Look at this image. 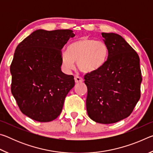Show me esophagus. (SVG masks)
<instances>
[{
    "label": "esophagus",
    "instance_id": "1",
    "mask_svg": "<svg viewBox=\"0 0 153 153\" xmlns=\"http://www.w3.org/2000/svg\"><path fill=\"white\" fill-rule=\"evenodd\" d=\"M74 79H75V82H76V83H80V82H83V79L81 77H79L78 76H75Z\"/></svg>",
    "mask_w": 153,
    "mask_h": 153
}]
</instances>
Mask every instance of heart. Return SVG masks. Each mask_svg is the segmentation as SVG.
Listing matches in <instances>:
<instances>
[{
	"label": "heart",
	"instance_id": "b5f03b06",
	"mask_svg": "<svg viewBox=\"0 0 153 153\" xmlns=\"http://www.w3.org/2000/svg\"><path fill=\"white\" fill-rule=\"evenodd\" d=\"M108 53V46L104 42L83 37L71 43L67 51L62 52V65L67 70H70L74 68V62H77L82 71L92 73L102 67Z\"/></svg>",
	"mask_w": 153,
	"mask_h": 153
}]
</instances>
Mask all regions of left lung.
<instances>
[{"mask_svg":"<svg viewBox=\"0 0 153 153\" xmlns=\"http://www.w3.org/2000/svg\"><path fill=\"white\" fill-rule=\"evenodd\" d=\"M108 46L107 61L98 70L84 76L86 109L97 123L109 124L128 117L140 98L142 74L138 55L121 37L102 33Z\"/></svg>","mask_w":153,"mask_h":153,"instance_id":"left-lung-1","label":"left lung"}]
</instances>
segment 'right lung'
I'll use <instances>...</instances> for the list:
<instances>
[{"instance_id": "right-lung-1", "label": "right lung", "mask_w": 153, "mask_h": 153, "mask_svg": "<svg viewBox=\"0 0 153 153\" xmlns=\"http://www.w3.org/2000/svg\"><path fill=\"white\" fill-rule=\"evenodd\" d=\"M75 34L71 30H38L21 42L10 67L11 93L20 111L48 122L61 113L74 77L61 71V49Z\"/></svg>"}]
</instances>
